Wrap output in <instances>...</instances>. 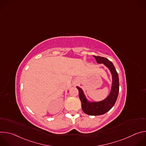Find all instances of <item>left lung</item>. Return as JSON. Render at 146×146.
<instances>
[{"label": "left lung", "instance_id": "8db88e82", "mask_svg": "<svg viewBox=\"0 0 146 146\" xmlns=\"http://www.w3.org/2000/svg\"><path fill=\"white\" fill-rule=\"evenodd\" d=\"M93 56L98 63L103 64L111 72L113 82L109 95L102 101L90 102L87 100L82 89L78 87H76V88L78 90L79 98L81 102V108L83 111L88 115H99L105 114L114 106L119 93V78L115 68L111 61L104 57L95 55H93Z\"/></svg>", "mask_w": 146, "mask_h": 146}]
</instances>
